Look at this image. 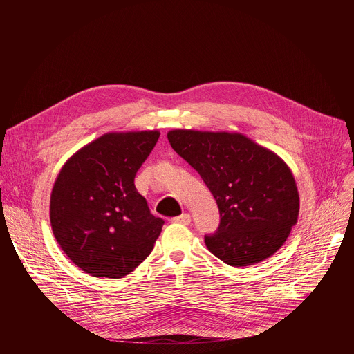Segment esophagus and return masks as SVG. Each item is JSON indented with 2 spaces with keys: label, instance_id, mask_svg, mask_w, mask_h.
I'll list each match as a JSON object with an SVG mask.
<instances>
[{
  "label": "esophagus",
  "instance_id": "1",
  "mask_svg": "<svg viewBox=\"0 0 354 354\" xmlns=\"http://www.w3.org/2000/svg\"><path fill=\"white\" fill-rule=\"evenodd\" d=\"M172 221H174V223H179V224H185V225H187V224H190V214L183 213L182 216H178V217L172 218Z\"/></svg>",
  "mask_w": 354,
  "mask_h": 354
}]
</instances>
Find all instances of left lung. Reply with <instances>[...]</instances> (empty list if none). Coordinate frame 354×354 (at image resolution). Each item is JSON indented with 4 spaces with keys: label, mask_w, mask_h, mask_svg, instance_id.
I'll return each instance as SVG.
<instances>
[{
    "label": "left lung",
    "mask_w": 354,
    "mask_h": 354,
    "mask_svg": "<svg viewBox=\"0 0 354 354\" xmlns=\"http://www.w3.org/2000/svg\"><path fill=\"white\" fill-rule=\"evenodd\" d=\"M171 147L203 179L220 210L205 242L224 263H259L281 248L295 225L299 197L287 164L243 134L171 130Z\"/></svg>",
    "instance_id": "obj_1"
}]
</instances>
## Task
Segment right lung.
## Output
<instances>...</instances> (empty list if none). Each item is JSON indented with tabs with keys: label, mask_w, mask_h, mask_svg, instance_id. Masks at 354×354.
<instances>
[{
	"label": "right lung",
	"mask_w": 354,
	"mask_h": 354,
	"mask_svg": "<svg viewBox=\"0 0 354 354\" xmlns=\"http://www.w3.org/2000/svg\"><path fill=\"white\" fill-rule=\"evenodd\" d=\"M158 137V130L108 133L62 168L50 223L64 254L85 273L124 277L153 250L164 220L151 214L134 178Z\"/></svg>",
	"instance_id": "obj_1"
}]
</instances>
